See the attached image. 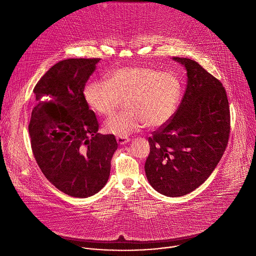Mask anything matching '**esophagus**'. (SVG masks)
Instances as JSON below:
<instances>
[{"label": "esophagus", "mask_w": 256, "mask_h": 256, "mask_svg": "<svg viewBox=\"0 0 256 256\" xmlns=\"http://www.w3.org/2000/svg\"><path fill=\"white\" fill-rule=\"evenodd\" d=\"M116 142L120 144H124L130 142V138H116Z\"/></svg>", "instance_id": "34e87169"}]
</instances>
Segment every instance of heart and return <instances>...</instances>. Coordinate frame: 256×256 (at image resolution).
<instances>
[{"mask_svg":"<svg viewBox=\"0 0 256 256\" xmlns=\"http://www.w3.org/2000/svg\"><path fill=\"white\" fill-rule=\"evenodd\" d=\"M181 96L179 80L150 68L128 66L107 77V82L86 85L84 98L93 112L108 116L126 100V110L109 118L104 130L126 138L144 124L150 128L166 126L174 116Z\"/></svg>","mask_w":256,"mask_h":256,"instance_id":"heart-1","label":"heart"}]
</instances>
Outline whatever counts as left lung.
Returning <instances> with one entry per match:
<instances>
[{
	"label": "left lung",
	"instance_id": "1",
	"mask_svg": "<svg viewBox=\"0 0 256 256\" xmlns=\"http://www.w3.org/2000/svg\"><path fill=\"white\" fill-rule=\"evenodd\" d=\"M172 60L186 70V90L173 118L149 138L144 172L156 192L177 198L202 184L221 160L230 108L222 83L200 64L186 58Z\"/></svg>",
	"mask_w": 256,
	"mask_h": 256
}]
</instances>
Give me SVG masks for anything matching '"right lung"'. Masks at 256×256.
<instances>
[{"instance_id": "add662e5", "label": "right lung", "mask_w": 256, "mask_h": 256, "mask_svg": "<svg viewBox=\"0 0 256 256\" xmlns=\"http://www.w3.org/2000/svg\"><path fill=\"white\" fill-rule=\"evenodd\" d=\"M99 58H68L52 66L34 87L28 126L33 155L50 184L74 198L100 192L118 150L112 134H100L84 89Z\"/></svg>"}]
</instances>
